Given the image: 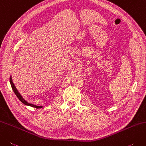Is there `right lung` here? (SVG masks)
Masks as SVG:
<instances>
[{
    "label": "right lung",
    "mask_w": 146,
    "mask_h": 146,
    "mask_svg": "<svg viewBox=\"0 0 146 146\" xmlns=\"http://www.w3.org/2000/svg\"><path fill=\"white\" fill-rule=\"evenodd\" d=\"M10 84H11V87H12L13 90L14 91V92L15 93L16 96H17V98H18L19 99V101H21L22 103H23L24 104L27 105V106H30L35 108H36V109H39V108H43V106H36V105H34V104H32L28 103L27 101H26L25 100L23 99V97L21 96V94H20V93L18 92V90H17V88H16L15 85H14V83L13 82V80H12V78H11V76L10 77Z\"/></svg>",
    "instance_id": "add662e5"
}]
</instances>
